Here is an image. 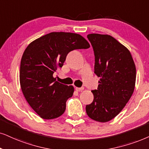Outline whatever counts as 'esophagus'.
<instances>
[{"label":"esophagus","mask_w":149,"mask_h":149,"mask_svg":"<svg viewBox=\"0 0 149 149\" xmlns=\"http://www.w3.org/2000/svg\"><path fill=\"white\" fill-rule=\"evenodd\" d=\"M84 89V87H76V90L77 91H82Z\"/></svg>","instance_id":"obj_1"}]
</instances>
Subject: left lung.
<instances>
[{
	"mask_svg": "<svg viewBox=\"0 0 149 149\" xmlns=\"http://www.w3.org/2000/svg\"><path fill=\"white\" fill-rule=\"evenodd\" d=\"M87 38L95 55L94 73L100 77L93 101L86 106L92 120L107 122L118 116L134 91L136 68L129 50L113 37L91 33Z\"/></svg>",
	"mask_w": 149,
	"mask_h": 149,
	"instance_id": "8db88e82",
	"label": "left lung"
}]
</instances>
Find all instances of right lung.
<instances>
[{"instance_id": "1", "label": "right lung", "mask_w": 149, "mask_h": 149, "mask_svg": "<svg viewBox=\"0 0 149 149\" xmlns=\"http://www.w3.org/2000/svg\"><path fill=\"white\" fill-rule=\"evenodd\" d=\"M90 47L80 34L52 32L33 40L22 54L20 84L26 100L40 118L51 120L62 116L74 88L56 81L53 74L63 67L71 51Z\"/></svg>"}]
</instances>
